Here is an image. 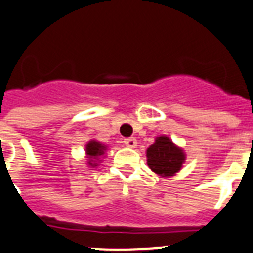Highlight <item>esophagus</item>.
Here are the masks:
<instances>
[{"label":"esophagus","instance_id":"obj_1","mask_svg":"<svg viewBox=\"0 0 253 253\" xmlns=\"http://www.w3.org/2000/svg\"><path fill=\"white\" fill-rule=\"evenodd\" d=\"M124 143L125 146H128V147H135V146H137V141H135V138H133V137H130V138H125Z\"/></svg>","mask_w":253,"mask_h":253}]
</instances>
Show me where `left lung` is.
I'll list each match as a JSON object with an SVG mask.
<instances>
[{"label": "left lung", "mask_w": 253, "mask_h": 253, "mask_svg": "<svg viewBox=\"0 0 253 253\" xmlns=\"http://www.w3.org/2000/svg\"><path fill=\"white\" fill-rule=\"evenodd\" d=\"M147 164L152 172L162 177H170L178 172L185 162V154L168 137H158L146 152Z\"/></svg>", "instance_id": "left-lung-1"}]
</instances>
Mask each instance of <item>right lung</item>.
<instances>
[{
    "label": "right lung",
    "instance_id": "right-lung-1",
    "mask_svg": "<svg viewBox=\"0 0 253 253\" xmlns=\"http://www.w3.org/2000/svg\"><path fill=\"white\" fill-rule=\"evenodd\" d=\"M104 150H106V147L97 141H90L87 143L86 154L89 155L87 158H89V164H90V166H97V163H94L93 164V159H97L98 156L103 155Z\"/></svg>",
    "mask_w": 253,
    "mask_h": 253
}]
</instances>
